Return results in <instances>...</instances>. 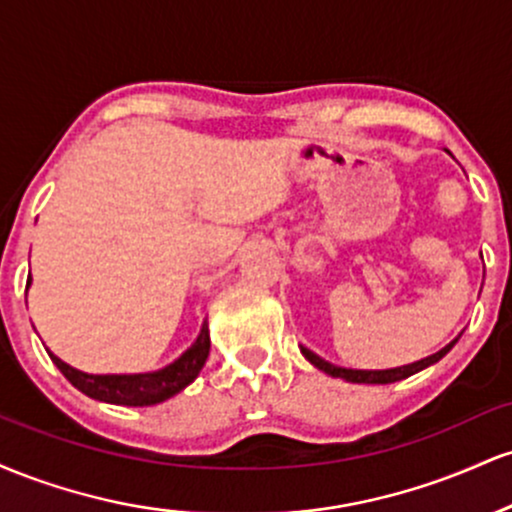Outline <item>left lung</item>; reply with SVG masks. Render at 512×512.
<instances>
[{
    "instance_id": "1",
    "label": "left lung",
    "mask_w": 512,
    "mask_h": 512,
    "mask_svg": "<svg viewBox=\"0 0 512 512\" xmlns=\"http://www.w3.org/2000/svg\"><path fill=\"white\" fill-rule=\"evenodd\" d=\"M460 339V337H457ZM457 339H452L448 346H443V349L436 351V354L421 358V361H414L409 363V366H399V368H387V370H354V368H342V366H334V363L325 361V358H320L317 354H313L310 349H305L301 346V354L308 358L310 363H313L315 368H320L322 373L332 375V378H342L346 383H366V385H387V383H397V380H404L409 378V375L419 373V370H424L428 366H433V363H438L440 358H443L452 346L457 344Z\"/></svg>"
}]
</instances>
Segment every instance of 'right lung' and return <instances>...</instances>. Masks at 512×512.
I'll list each match as a JSON object with an SVG mask.
<instances>
[{
  "instance_id": "1",
  "label": "right lung",
  "mask_w": 512,
  "mask_h": 512,
  "mask_svg": "<svg viewBox=\"0 0 512 512\" xmlns=\"http://www.w3.org/2000/svg\"><path fill=\"white\" fill-rule=\"evenodd\" d=\"M28 286H31V279H28ZM209 346V325L207 320H204L195 344H192L185 354L175 358L173 363H168L166 368L151 370V373L93 375L72 368L69 363H64L62 358L50 354V351L48 354L52 358V363L62 370L64 378H67L76 390H81L91 399L108 404H125V407H151V404L166 402V399L178 395L180 390H185V387L197 378L199 370L207 363Z\"/></svg>"
}]
</instances>
